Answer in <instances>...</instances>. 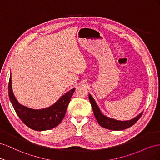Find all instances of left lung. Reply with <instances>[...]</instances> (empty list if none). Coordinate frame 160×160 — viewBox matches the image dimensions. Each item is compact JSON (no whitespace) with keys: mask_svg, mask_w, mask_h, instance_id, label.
Here are the masks:
<instances>
[{"mask_svg":"<svg viewBox=\"0 0 160 160\" xmlns=\"http://www.w3.org/2000/svg\"><path fill=\"white\" fill-rule=\"evenodd\" d=\"M89 100L91 103L92 110H93V112L96 119L99 124L106 129L110 130H125L128 128L131 127L136 122L140 119V117L142 116L143 112H142L140 114H138L135 118H133L132 120H118L114 119V118H111L106 116L104 115L102 111L100 110V108L98 106L96 102L94 99V98L91 96L90 94H88Z\"/></svg>","mask_w":160,"mask_h":160,"instance_id":"left-lung-1","label":"left lung"}]
</instances>
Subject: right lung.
<instances>
[{"instance_id": "obj_1", "label": "right lung", "mask_w": 160, "mask_h": 160, "mask_svg": "<svg viewBox=\"0 0 160 160\" xmlns=\"http://www.w3.org/2000/svg\"><path fill=\"white\" fill-rule=\"evenodd\" d=\"M75 88L62 96L50 107L43 109H32L22 105L15 98L12 88L11 74L8 83V96L14 109L24 124L36 131L48 130L57 126L64 118L67 108Z\"/></svg>"}]
</instances>
